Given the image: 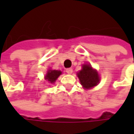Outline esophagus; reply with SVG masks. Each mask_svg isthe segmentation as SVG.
<instances>
[{"label": "esophagus", "mask_w": 134, "mask_h": 134, "mask_svg": "<svg viewBox=\"0 0 134 134\" xmlns=\"http://www.w3.org/2000/svg\"><path fill=\"white\" fill-rule=\"evenodd\" d=\"M65 71H66L68 74H71L72 71H73V70H72V69H71V68H69V69H65Z\"/></svg>", "instance_id": "obj_1"}]
</instances>
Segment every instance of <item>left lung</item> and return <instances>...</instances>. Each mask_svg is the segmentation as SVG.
<instances>
[{
	"instance_id": "left-lung-1",
	"label": "left lung",
	"mask_w": 134,
	"mask_h": 134,
	"mask_svg": "<svg viewBox=\"0 0 134 134\" xmlns=\"http://www.w3.org/2000/svg\"><path fill=\"white\" fill-rule=\"evenodd\" d=\"M77 77L80 79L81 85L85 89H90L97 85L99 82V75L98 72L88 64L83 65L82 70L77 73Z\"/></svg>"
}]
</instances>
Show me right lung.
Masks as SVG:
<instances>
[{
    "label": "right lung",
    "instance_id": "obj_1",
    "mask_svg": "<svg viewBox=\"0 0 134 134\" xmlns=\"http://www.w3.org/2000/svg\"><path fill=\"white\" fill-rule=\"evenodd\" d=\"M62 74L60 71H56V70H49L45 76V79L49 81L51 83H53L55 80L58 78L59 75Z\"/></svg>",
    "mask_w": 134,
    "mask_h": 134
}]
</instances>
